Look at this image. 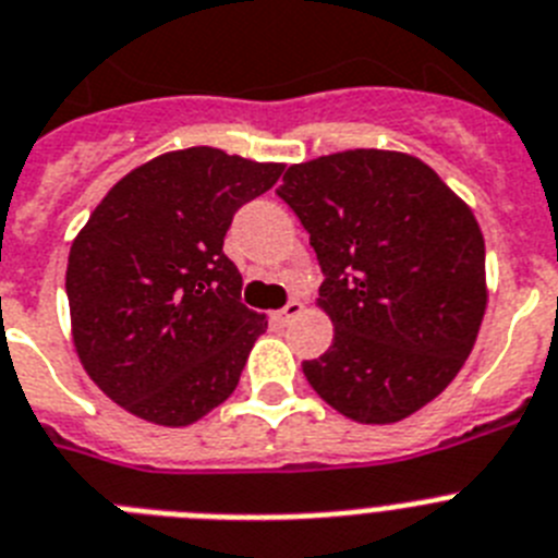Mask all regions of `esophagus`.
<instances>
[{
  "label": "esophagus",
  "mask_w": 558,
  "mask_h": 558,
  "mask_svg": "<svg viewBox=\"0 0 558 558\" xmlns=\"http://www.w3.org/2000/svg\"><path fill=\"white\" fill-rule=\"evenodd\" d=\"M302 311H304V304L296 302V299H290V302L284 304L282 311L276 313L274 318H276V322H279V325H288V322H293V318H296Z\"/></svg>",
  "instance_id": "esophagus-1"
}]
</instances>
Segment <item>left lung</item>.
Here are the masks:
<instances>
[{"mask_svg":"<svg viewBox=\"0 0 558 558\" xmlns=\"http://www.w3.org/2000/svg\"><path fill=\"white\" fill-rule=\"evenodd\" d=\"M276 194L311 233L336 336L304 361L332 409L395 423L449 387L485 313V242L463 199L417 157L350 149L290 166Z\"/></svg>","mask_w":558,"mask_h":558,"instance_id":"left-lung-1","label":"left lung"}]
</instances>
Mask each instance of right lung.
Masks as SVG:
<instances>
[{
	"label": "right lung",
	"instance_id": "right-lung-1",
	"mask_svg": "<svg viewBox=\"0 0 558 558\" xmlns=\"http://www.w3.org/2000/svg\"><path fill=\"white\" fill-rule=\"evenodd\" d=\"M282 169L211 146L169 151L89 214L70 247L66 299L81 364L118 407L189 426L236 389L268 322L242 304L222 242Z\"/></svg>",
	"mask_w": 558,
	"mask_h": 558
}]
</instances>
